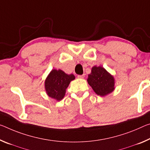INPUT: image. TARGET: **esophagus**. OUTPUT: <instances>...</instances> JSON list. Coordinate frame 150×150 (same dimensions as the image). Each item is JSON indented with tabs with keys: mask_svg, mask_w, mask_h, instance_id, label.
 <instances>
[{
	"mask_svg": "<svg viewBox=\"0 0 150 150\" xmlns=\"http://www.w3.org/2000/svg\"><path fill=\"white\" fill-rule=\"evenodd\" d=\"M77 77L79 78V79H83L85 77V75H78Z\"/></svg>",
	"mask_w": 150,
	"mask_h": 150,
	"instance_id": "1",
	"label": "esophagus"
}]
</instances>
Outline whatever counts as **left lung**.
<instances>
[{"instance_id": "1", "label": "left lung", "mask_w": 150, "mask_h": 150, "mask_svg": "<svg viewBox=\"0 0 150 150\" xmlns=\"http://www.w3.org/2000/svg\"><path fill=\"white\" fill-rule=\"evenodd\" d=\"M87 81L94 92L101 97L108 96L115 89L114 77L101 66L93 67Z\"/></svg>"}]
</instances>
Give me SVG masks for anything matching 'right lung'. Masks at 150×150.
Instances as JSON below:
<instances>
[{"label": "right lung", "mask_w": 150, "mask_h": 150, "mask_svg": "<svg viewBox=\"0 0 150 150\" xmlns=\"http://www.w3.org/2000/svg\"><path fill=\"white\" fill-rule=\"evenodd\" d=\"M75 79L73 74H67L61 69H52L45 81L46 93L51 98L61 101L65 97L70 82Z\"/></svg>", "instance_id": "1"}]
</instances>
